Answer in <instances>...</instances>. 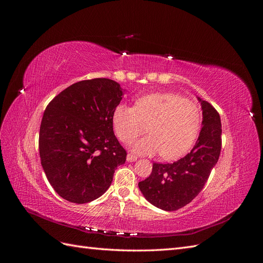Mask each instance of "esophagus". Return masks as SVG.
<instances>
[{"mask_svg": "<svg viewBox=\"0 0 263 263\" xmlns=\"http://www.w3.org/2000/svg\"><path fill=\"white\" fill-rule=\"evenodd\" d=\"M127 161L128 162H134V161H136L137 160V157H135L134 155H130V154H128L127 155Z\"/></svg>", "mask_w": 263, "mask_h": 263, "instance_id": "34e87169", "label": "esophagus"}]
</instances>
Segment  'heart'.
Wrapping results in <instances>:
<instances>
[{
  "instance_id": "heart-1",
  "label": "heart",
  "mask_w": 263,
  "mask_h": 263,
  "mask_svg": "<svg viewBox=\"0 0 263 263\" xmlns=\"http://www.w3.org/2000/svg\"><path fill=\"white\" fill-rule=\"evenodd\" d=\"M112 125L124 144H130L147 127L149 136L135 142L134 153L161 154L165 160H176L193 147L201 128V112L195 103L180 95L153 93L138 98L135 107L117 105Z\"/></svg>"
}]
</instances>
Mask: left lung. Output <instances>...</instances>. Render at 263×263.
Returning <instances> with one entry per match:
<instances>
[{"mask_svg": "<svg viewBox=\"0 0 263 263\" xmlns=\"http://www.w3.org/2000/svg\"><path fill=\"white\" fill-rule=\"evenodd\" d=\"M202 106V129L191 153L173 163H154L150 176L138 183L146 200L163 211H177L201 192L221 149L220 117L209 102Z\"/></svg>", "mask_w": 263, "mask_h": 263, "instance_id": "1", "label": "left lung"}]
</instances>
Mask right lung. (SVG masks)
I'll list each match as a JSON object with an SVG mask.
<instances>
[{"label":"right lung","mask_w":263,"mask_h":263,"mask_svg":"<svg viewBox=\"0 0 263 263\" xmlns=\"http://www.w3.org/2000/svg\"><path fill=\"white\" fill-rule=\"evenodd\" d=\"M125 90L99 78L68 86L46 107L39 130V156L46 177L62 198L77 204L97 200L125 163L112 116Z\"/></svg>","instance_id":"right-lung-1"}]
</instances>
